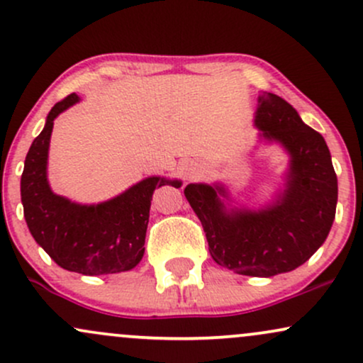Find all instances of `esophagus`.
<instances>
[{"label":"esophagus","instance_id":"obj_1","mask_svg":"<svg viewBox=\"0 0 363 363\" xmlns=\"http://www.w3.org/2000/svg\"><path fill=\"white\" fill-rule=\"evenodd\" d=\"M199 172H201V169H199V165H196V164H189L186 167V177L187 179H194L196 176H199Z\"/></svg>","mask_w":363,"mask_h":363}]
</instances>
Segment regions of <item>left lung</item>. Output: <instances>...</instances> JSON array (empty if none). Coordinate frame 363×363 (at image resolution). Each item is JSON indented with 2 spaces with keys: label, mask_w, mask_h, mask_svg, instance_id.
Listing matches in <instances>:
<instances>
[{
  "label": "left lung",
  "mask_w": 363,
  "mask_h": 363,
  "mask_svg": "<svg viewBox=\"0 0 363 363\" xmlns=\"http://www.w3.org/2000/svg\"><path fill=\"white\" fill-rule=\"evenodd\" d=\"M254 126L261 141L281 145L290 158L285 186L272 201L234 206L220 182L187 184L184 194L220 266L269 278L298 268L324 244L336 213L338 179L326 141L281 97L262 91Z\"/></svg>",
  "instance_id": "8db88e82"
}]
</instances>
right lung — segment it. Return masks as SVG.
<instances>
[{"mask_svg":"<svg viewBox=\"0 0 363 363\" xmlns=\"http://www.w3.org/2000/svg\"><path fill=\"white\" fill-rule=\"evenodd\" d=\"M77 102L80 97L72 94L52 107L25 157L20 181L25 222L35 242L68 272L89 277L129 272L145 254L153 191L182 182L152 176L97 205H80L54 193L48 181L54 119Z\"/></svg>","mask_w":363,"mask_h":363,"instance_id":"obj_1","label":"right lung"}]
</instances>
